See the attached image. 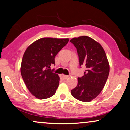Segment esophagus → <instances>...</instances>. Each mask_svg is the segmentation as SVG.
<instances>
[{
    "instance_id": "obj_1",
    "label": "esophagus",
    "mask_w": 130,
    "mask_h": 130,
    "mask_svg": "<svg viewBox=\"0 0 130 130\" xmlns=\"http://www.w3.org/2000/svg\"><path fill=\"white\" fill-rule=\"evenodd\" d=\"M69 77L68 75H66L64 74H61L60 75V78L62 80H66Z\"/></svg>"
}]
</instances>
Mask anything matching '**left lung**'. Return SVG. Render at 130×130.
Segmentation results:
<instances>
[{
	"instance_id": "1",
	"label": "left lung",
	"mask_w": 130,
	"mask_h": 130,
	"mask_svg": "<svg viewBox=\"0 0 130 130\" xmlns=\"http://www.w3.org/2000/svg\"><path fill=\"white\" fill-rule=\"evenodd\" d=\"M70 42L76 47L80 65L86 68L85 74L78 78V84L71 90L75 98L90 102L100 94L109 77L110 65L100 44L88 36L73 38Z\"/></svg>"
}]
</instances>
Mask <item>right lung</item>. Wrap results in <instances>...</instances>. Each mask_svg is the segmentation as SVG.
Here are the masks:
<instances>
[{
	"label": "right lung",
	"mask_w": 130,
	"mask_h": 130,
	"mask_svg": "<svg viewBox=\"0 0 130 130\" xmlns=\"http://www.w3.org/2000/svg\"><path fill=\"white\" fill-rule=\"evenodd\" d=\"M68 41V38H42L26 50L21 61V74L27 88L36 98L46 99L55 94L60 78L50 67L55 65L56 55Z\"/></svg>",
	"instance_id": "add662e5"
}]
</instances>
